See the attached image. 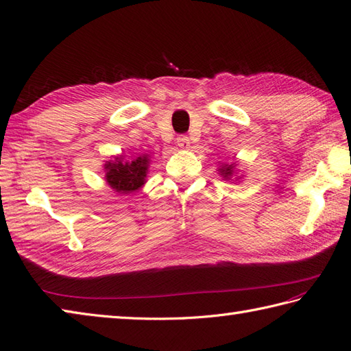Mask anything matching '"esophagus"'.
Listing matches in <instances>:
<instances>
[{
    "instance_id": "1",
    "label": "esophagus",
    "mask_w": 351,
    "mask_h": 351,
    "mask_svg": "<svg viewBox=\"0 0 351 351\" xmlns=\"http://www.w3.org/2000/svg\"><path fill=\"white\" fill-rule=\"evenodd\" d=\"M176 144H178V147H180L181 150H189L191 143L189 140V136L181 135V136H178V138H176Z\"/></svg>"
}]
</instances>
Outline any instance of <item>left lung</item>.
I'll list each match as a JSON object with an SVG mask.
<instances>
[{"label": "left lung", "mask_w": 351, "mask_h": 351, "mask_svg": "<svg viewBox=\"0 0 351 351\" xmlns=\"http://www.w3.org/2000/svg\"><path fill=\"white\" fill-rule=\"evenodd\" d=\"M219 175L223 178V181H237L240 182L242 180L243 175H239V169H237V162H219V167H217Z\"/></svg>", "instance_id": "8db88e82"}]
</instances>
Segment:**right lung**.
Here are the masks:
<instances>
[{
	"instance_id": "right-lung-1",
	"label": "right lung",
	"mask_w": 351,
	"mask_h": 351,
	"mask_svg": "<svg viewBox=\"0 0 351 351\" xmlns=\"http://www.w3.org/2000/svg\"><path fill=\"white\" fill-rule=\"evenodd\" d=\"M150 156L143 154L138 156L114 155L103 164L105 181L115 193L130 195L143 189L147 182Z\"/></svg>"
}]
</instances>
